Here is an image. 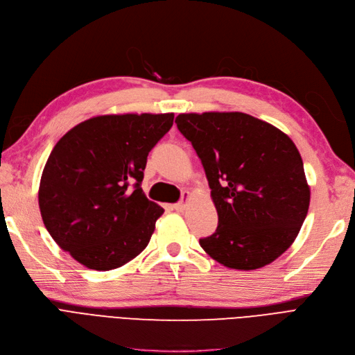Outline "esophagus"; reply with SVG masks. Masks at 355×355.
<instances>
[{
  "mask_svg": "<svg viewBox=\"0 0 355 355\" xmlns=\"http://www.w3.org/2000/svg\"><path fill=\"white\" fill-rule=\"evenodd\" d=\"M187 197H189V193L187 192V195H185V198ZM173 209L176 210V211H183L187 209V200H183V201H180V202H176L175 205H173Z\"/></svg>",
  "mask_w": 355,
  "mask_h": 355,
  "instance_id": "34e87169",
  "label": "esophagus"
}]
</instances>
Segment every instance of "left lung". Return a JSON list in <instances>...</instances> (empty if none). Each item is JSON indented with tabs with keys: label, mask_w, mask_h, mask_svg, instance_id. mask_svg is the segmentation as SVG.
Masks as SVG:
<instances>
[{
	"label": "left lung",
	"mask_w": 355,
	"mask_h": 355,
	"mask_svg": "<svg viewBox=\"0 0 355 355\" xmlns=\"http://www.w3.org/2000/svg\"><path fill=\"white\" fill-rule=\"evenodd\" d=\"M176 125L197 151L218 225L200 245L236 270L270 264L295 241L310 205L300 151L291 138L250 114L188 113Z\"/></svg>",
	"instance_id": "1"
}]
</instances>
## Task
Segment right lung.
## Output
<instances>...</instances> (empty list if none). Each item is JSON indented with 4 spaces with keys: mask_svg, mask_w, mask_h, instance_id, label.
<instances>
[{
    "mask_svg": "<svg viewBox=\"0 0 355 355\" xmlns=\"http://www.w3.org/2000/svg\"><path fill=\"white\" fill-rule=\"evenodd\" d=\"M173 113L107 114L70 129L41 176L40 209L57 245L92 270H113L148 245L164 210L141 188L146 157Z\"/></svg>",
    "mask_w": 355,
    "mask_h": 355,
    "instance_id": "right-lung-1",
    "label": "right lung"
}]
</instances>
